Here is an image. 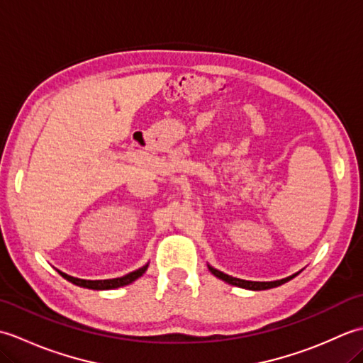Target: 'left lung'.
I'll return each instance as SVG.
<instances>
[{
	"mask_svg": "<svg viewBox=\"0 0 363 363\" xmlns=\"http://www.w3.org/2000/svg\"><path fill=\"white\" fill-rule=\"evenodd\" d=\"M207 268H209V272H211L213 276H217L218 279L225 281V282H228V284H230V285H235V287L246 289V290H254V291H256V290H268V289L277 287V285H282V284H285V282H289L290 279H293V277H295V276L299 273V272H298V273L291 274V276H289V277H284V279H279V281L259 282V281H245V279H238V277L229 276V274L223 273V272H220V269L213 268V267H211V265H207Z\"/></svg>",
	"mask_w": 363,
	"mask_h": 363,
	"instance_id": "left-lung-1",
	"label": "left lung"
}]
</instances>
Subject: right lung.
Returning <instances> with one entry per match:
<instances>
[{
  "label": "right lung",
  "instance_id": "obj_1",
  "mask_svg": "<svg viewBox=\"0 0 363 363\" xmlns=\"http://www.w3.org/2000/svg\"><path fill=\"white\" fill-rule=\"evenodd\" d=\"M146 268H148V264L143 265L142 268L135 269V272H130L125 276L121 277H113V279H101V281H89V279H79V277H73L70 274L67 273H62L59 272V274L65 277L67 281H70L72 284L74 285H79V287H84V289H91V290H113V289H118V287H125V285H129L133 284L134 281H137L138 277H140L145 272Z\"/></svg>",
  "mask_w": 363,
  "mask_h": 363
}]
</instances>
